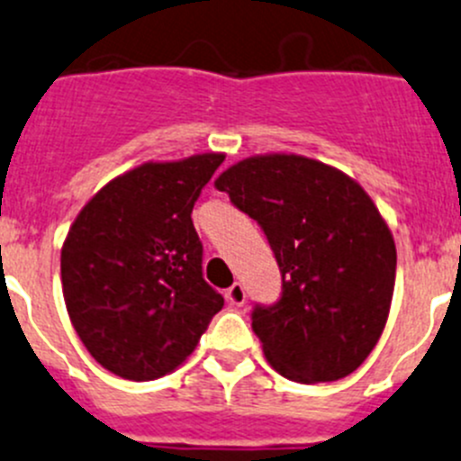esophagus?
<instances>
[{"instance_id":"esophagus-1","label":"esophagus","mask_w":461,"mask_h":461,"mask_svg":"<svg viewBox=\"0 0 461 461\" xmlns=\"http://www.w3.org/2000/svg\"><path fill=\"white\" fill-rule=\"evenodd\" d=\"M245 297H248V294H245V288L240 284H234L231 288H227L225 293V299L231 303V306H243Z\"/></svg>"}]
</instances>
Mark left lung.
I'll use <instances>...</instances> for the list:
<instances>
[{
	"label": "left lung",
	"mask_w": 461,
	"mask_h": 461,
	"mask_svg": "<svg viewBox=\"0 0 461 461\" xmlns=\"http://www.w3.org/2000/svg\"><path fill=\"white\" fill-rule=\"evenodd\" d=\"M216 189L261 225L281 272L279 302L252 311L267 363L297 383L349 376L376 347L396 276V248L363 186L302 155H258Z\"/></svg>",
	"instance_id": "8db88e82"
}]
</instances>
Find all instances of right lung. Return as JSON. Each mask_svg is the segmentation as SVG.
I'll return each mask as SVG.
<instances>
[{"instance_id": "obj_1", "label": "right lung", "mask_w": 461, "mask_h": 461, "mask_svg": "<svg viewBox=\"0 0 461 461\" xmlns=\"http://www.w3.org/2000/svg\"><path fill=\"white\" fill-rule=\"evenodd\" d=\"M225 155L149 162L83 207L60 254L62 294L92 358L128 381L185 363L225 299L203 276L191 212Z\"/></svg>"}]
</instances>
